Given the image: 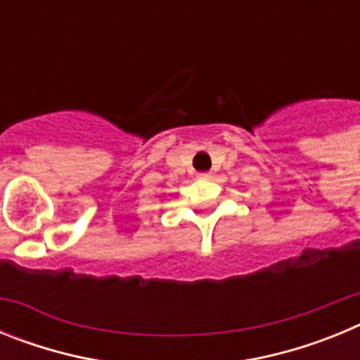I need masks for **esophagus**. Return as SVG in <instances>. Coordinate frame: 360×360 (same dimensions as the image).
Returning <instances> with one entry per match:
<instances>
[{
    "mask_svg": "<svg viewBox=\"0 0 360 360\" xmlns=\"http://www.w3.org/2000/svg\"><path fill=\"white\" fill-rule=\"evenodd\" d=\"M198 178L200 180H211L212 173H198Z\"/></svg>",
    "mask_w": 360,
    "mask_h": 360,
    "instance_id": "1",
    "label": "esophagus"
}]
</instances>
